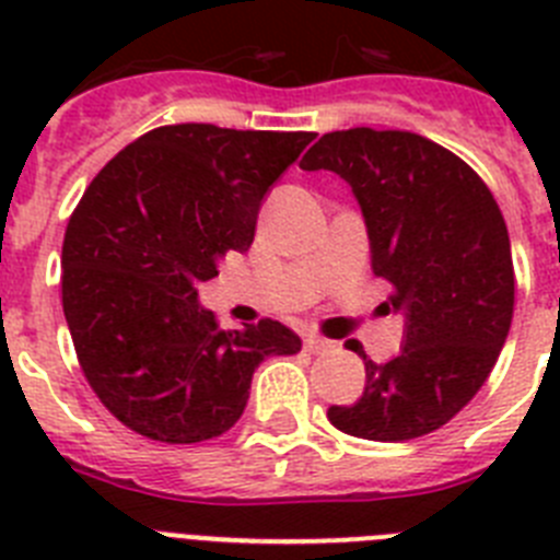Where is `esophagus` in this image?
<instances>
[{"instance_id": "34e87169", "label": "esophagus", "mask_w": 560, "mask_h": 560, "mask_svg": "<svg viewBox=\"0 0 560 560\" xmlns=\"http://www.w3.org/2000/svg\"><path fill=\"white\" fill-rule=\"evenodd\" d=\"M330 348H336V345L334 341L323 339V336H305V350H308V353H325V350Z\"/></svg>"}]
</instances>
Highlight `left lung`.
Here are the masks:
<instances>
[{
    "label": "left lung",
    "mask_w": 560,
    "mask_h": 560,
    "mask_svg": "<svg viewBox=\"0 0 560 560\" xmlns=\"http://www.w3.org/2000/svg\"><path fill=\"white\" fill-rule=\"evenodd\" d=\"M300 167L348 182L373 271L393 285L384 305L404 316V345L387 364L350 341L368 384L328 420L378 443L423 438L479 393L511 330L516 280L502 210L459 156L412 131H330Z\"/></svg>",
    "instance_id": "obj_1"
}]
</instances>
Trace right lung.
<instances>
[{"label": "right lung", "instance_id": "obj_1", "mask_svg": "<svg viewBox=\"0 0 560 560\" xmlns=\"http://www.w3.org/2000/svg\"><path fill=\"white\" fill-rule=\"evenodd\" d=\"M314 131L182 122L122 148L67 224L61 300L89 387L122 427L201 443L237 423L266 355L300 336L275 319L221 330L199 285L255 241L264 196Z\"/></svg>", "mask_w": 560, "mask_h": 560}]
</instances>
